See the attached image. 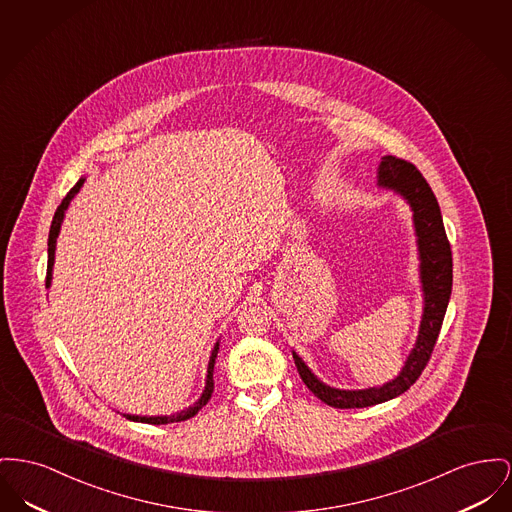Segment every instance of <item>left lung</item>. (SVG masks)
<instances>
[{"label":"left lung","mask_w":512,"mask_h":512,"mask_svg":"<svg viewBox=\"0 0 512 512\" xmlns=\"http://www.w3.org/2000/svg\"><path fill=\"white\" fill-rule=\"evenodd\" d=\"M377 185L381 189L398 193L412 211L418 259H420L421 294H423L420 331H418L414 348L410 350L400 373L394 379L379 387L356 389V391L334 389L331 385L323 383L307 367V363L301 360L300 354L292 350V356L305 387L332 408H367V406L392 400L402 392L408 391L418 381L423 367L429 361L447 313V305L451 300V245L445 234L439 203L431 187L427 185V181L423 180V176L414 164L400 160L396 156L381 158L377 168Z\"/></svg>","instance_id":"left-lung-1"}]
</instances>
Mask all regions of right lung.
<instances>
[{"instance_id": "add662e5", "label": "right lung", "mask_w": 512, "mask_h": 512, "mask_svg": "<svg viewBox=\"0 0 512 512\" xmlns=\"http://www.w3.org/2000/svg\"><path fill=\"white\" fill-rule=\"evenodd\" d=\"M87 178H81V180L75 183V187L65 195V199L61 201L58 211L54 214V220H52V226H50V236H48V272H46V288L52 286V274H54V261H56V243H58V236H60L61 224H63V218H65V211L69 209L73 197L81 191L83 183ZM218 346H220V340H216L214 348H212L211 358H209V365H207V379H205V389L203 394L197 398V402H193L189 408L176 412V414H170V416H137V414H123V418L131 421H141V423H151V425H164V423H174V421H185L189 418H193L209 400H211L212 391H214V381H212V371H214V363H216V354H218Z\"/></svg>"}]
</instances>
